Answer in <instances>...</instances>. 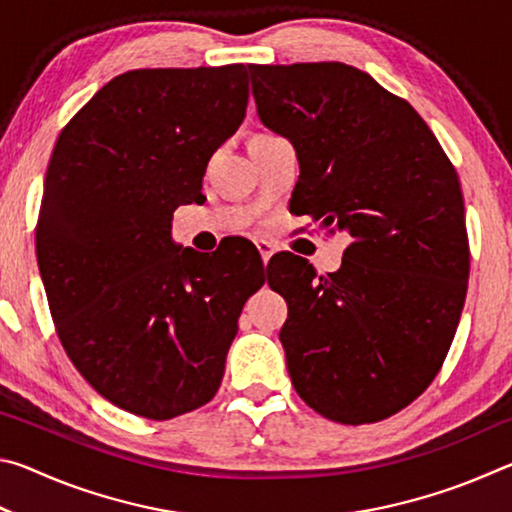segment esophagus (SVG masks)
Instances as JSON below:
<instances>
[{"label":"esophagus","instance_id":"1","mask_svg":"<svg viewBox=\"0 0 512 512\" xmlns=\"http://www.w3.org/2000/svg\"><path fill=\"white\" fill-rule=\"evenodd\" d=\"M255 246H257V250H259V255H262V259H264V264L268 262V259H271V257L275 255V246L271 244V241L257 239V241H255Z\"/></svg>","mask_w":512,"mask_h":512}]
</instances>
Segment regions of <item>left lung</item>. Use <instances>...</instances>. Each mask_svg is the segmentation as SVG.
Masks as SVG:
<instances>
[{
	"label": "left lung",
	"instance_id": "obj_1",
	"mask_svg": "<svg viewBox=\"0 0 512 512\" xmlns=\"http://www.w3.org/2000/svg\"><path fill=\"white\" fill-rule=\"evenodd\" d=\"M262 124L300 164L291 207L345 232L336 273L282 255L273 288L296 393L341 424L411 404L461 320L470 248L456 169L404 99L343 63L248 65Z\"/></svg>",
	"mask_w": 512,
	"mask_h": 512
}]
</instances>
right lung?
Instances as JSON below:
<instances>
[{
	"instance_id": "right-lung-1",
	"label": "right lung",
	"mask_w": 512,
	"mask_h": 512,
	"mask_svg": "<svg viewBox=\"0 0 512 512\" xmlns=\"http://www.w3.org/2000/svg\"><path fill=\"white\" fill-rule=\"evenodd\" d=\"M248 67L133 69L94 94L51 153L36 253L67 357L119 409L171 420L210 402L237 320L266 277L171 239L237 133ZM246 246V244H244ZM248 248V246H246Z\"/></svg>"
}]
</instances>
